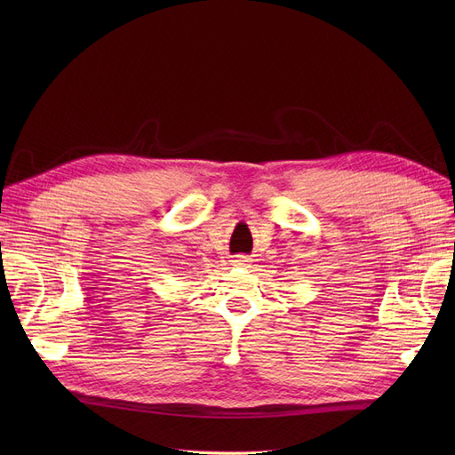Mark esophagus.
I'll list each match as a JSON object with an SVG mask.
<instances>
[{"mask_svg":"<svg viewBox=\"0 0 455 455\" xmlns=\"http://www.w3.org/2000/svg\"><path fill=\"white\" fill-rule=\"evenodd\" d=\"M249 258L246 256H237L235 259H233V266H249Z\"/></svg>","mask_w":455,"mask_h":455,"instance_id":"34e87169","label":"esophagus"}]
</instances>
